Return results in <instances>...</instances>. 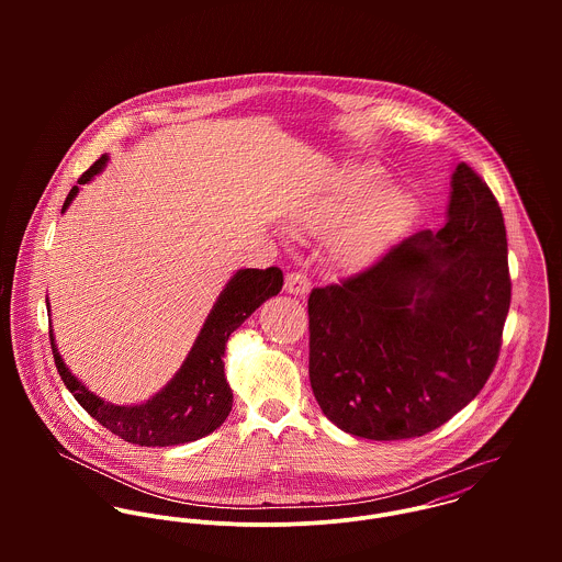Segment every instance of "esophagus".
Wrapping results in <instances>:
<instances>
[{"label":"esophagus","mask_w":562,"mask_h":562,"mask_svg":"<svg viewBox=\"0 0 562 562\" xmlns=\"http://www.w3.org/2000/svg\"><path fill=\"white\" fill-rule=\"evenodd\" d=\"M283 290L288 294H294V296H305L312 290V281L305 274H301V272H288Z\"/></svg>","instance_id":"obj_1"}]
</instances>
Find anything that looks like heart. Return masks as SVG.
Here are the masks:
<instances>
[{"label": "heart", "instance_id": "b5f03b06", "mask_svg": "<svg viewBox=\"0 0 562 562\" xmlns=\"http://www.w3.org/2000/svg\"><path fill=\"white\" fill-rule=\"evenodd\" d=\"M383 183L381 170L372 166H355L346 172L337 190L322 194L312 203L303 205L294 218V229L303 232H326L330 229L361 196L370 194ZM406 210V196L396 188H387L374 194L363 207H359L333 236L330 257L341 266H359L368 261L390 227L401 221Z\"/></svg>", "mask_w": 562, "mask_h": 562}]
</instances>
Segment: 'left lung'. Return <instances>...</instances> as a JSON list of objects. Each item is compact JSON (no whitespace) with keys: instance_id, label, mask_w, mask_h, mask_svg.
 I'll use <instances>...</instances> for the list:
<instances>
[{"instance_id":"obj_1","label":"left lung","mask_w":562,"mask_h":562,"mask_svg":"<svg viewBox=\"0 0 562 562\" xmlns=\"http://www.w3.org/2000/svg\"><path fill=\"white\" fill-rule=\"evenodd\" d=\"M446 225L310 294V381L344 432L422 437L481 394L510 307L506 227L481 177L457 164Z\"/></svg>"}]
</instances>
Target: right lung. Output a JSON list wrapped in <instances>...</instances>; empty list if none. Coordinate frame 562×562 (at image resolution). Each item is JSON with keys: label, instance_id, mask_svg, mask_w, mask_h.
I'll return each mask as SVG.
<instances>
[{"label": "right lung", "instance_id": "right-lung-1", "mask_svg": "<svg viewBox=\"0 0 562 562\" xmlns=\"http://www.w3.org/2000/svg\"><path fill=\"white\" fill-rule=\"evenodd\" d=\"M105 164H108V156H101L81 175L78 183L80 186L88 183L94 175L103 170ZM80 186L71 188L63 205V214L78 196ZM281 288H283V272L274 266L266 270H259V268L238 270L229 279L225 290L218 294L212 312L203 322V328L199 330L177 374L154 398L143 404L119 406L88 392L86 385L78 381L71 374V370L65 366L54 339V330H49L56 368L67 390L90 413V417H94L101 426H105L110 432L119 435L121 439L136 446H147V448H166V446L196 441L214 432L232 411L234 394L227 383L225 363H223L229 335L261 303L277 296ZM47 312H49V303H47Z\"/></svg>", "mask_w": 562, "mask_h": 562}]
</instances>
